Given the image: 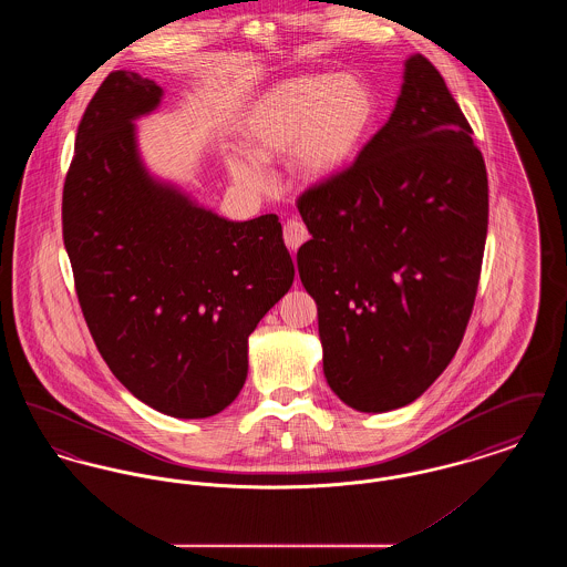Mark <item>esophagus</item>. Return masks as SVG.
<instances>
[{"mask_svg": "<svg viewBox=\"0 0 567 567\" xmlns=\"http://www.w3.org/2000/svg\"><path fill=\"white\" fill-rule=\"evenodd\" d=\"M282 238H285L287 248H289L291 252H296L297 248H299L301 244L306 243L310 236H308V229H306V225L293 218V220H287V223H285V229H282Z\"/></svg>", "mask_w": 567, "mask_h": 567, "instance_id": "34e87169", "label": "esophagus"}]
</instances>
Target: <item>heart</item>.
Here are the masks:
<instances>
[{"label":"heart","mask_w":567,"mask_h":567,"mask_svg":"<svg viewBox=\"0 0 567 567\" xmlns=\"http://www.w3.org/2000/svg\"><path fill=\"white\" fill-rule=\"evenodd\" d=\"M377 116V95L357 74H303L276 82L244 118L248 153L227 155L229 176L244 189L261 193L268 187L264 163L293 155L303 183H327L357 159Z\"/></svg>","instance_id":"heart-1"}]
</instances>
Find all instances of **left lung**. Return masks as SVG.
Listing matches in <instances>:
<instances>
[{"label": "left lung", "mask_w": 567, "mask_h": 567, "mask_svg": "<svg viewBox=\"0 0 567 567\" xmlns=\"http://www.w3.org/2000/svg\"><path fill=\"white\" fill-rule=\"evenodd\" d=\"M297 208L327 384L359 412L414 402L461 344L488 223L483 155L430 59H405L384 127Z\"/></svg>", "instance_id": "1"}]
</instances>
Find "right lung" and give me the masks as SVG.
<instances>
[{
	"label": "right lung",
	"mask_w": 567,
	"mask_h": 567,
	"mask_svg": "<svg viewBox=\"0 0 567 567\" xmlns=\"http://www.w3.org/2000/svg\"><path fill=\"white\" fill-rule=\"evenodd\" d=\"M163 89L112 72L82 114L63 187V243L112 374L174 419H208L248 374V336L296 278L278 216L227 220L153 174L135 121Z\"/></svg>",
	"instance_id": "obj_1"
}]
</instances>
